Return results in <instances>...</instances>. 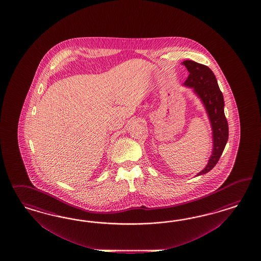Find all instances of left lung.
Returning <instances> with one entry per match:
<instances>
[{
	"instance_id": "8db88e82",
	"label": "left lung",
	"mask_w": 261,
	"mask_h": 261,
	"mask_svg": "<svg viewBox=\"0 0 261 261\" xmlns=\"http://www.w3.org/2000/svg\"><path fill=\"white\" fill-rule=\"evenodd\" d=\"M190 72L185 81L186 87L191 88L205 107L213 130V151L207 165L196 176L207 173L214 168L228 142L229 125L224 113V97L213 71L205 65L186 60L182 62Z\"/></svg>"
}]
</instances>
